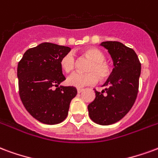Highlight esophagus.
Instances as JSON below:
<instances>
[{
  "instance_id": "1",
  "label": "esophagus",
  "mask_w": 158,
  "mask_h": 158,
  "mask_svg": "<svg viewBox=\"0 0 158 158\" xmlns=\"http://www.w3.org/2000/svg\"><path fill=\"white\" fill-rule=\"evenodd\" d=\"M82 91H83V89H82V88H77V93H81V92H82Z\"/></svg>"
}]
</instances>
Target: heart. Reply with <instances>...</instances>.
I'll return each mask as SVG.
<instances>
[{
  "label": "heart",
  "mask_w": 158,
  "mask_h": 158,
  "mask_svg": "<svg viewBox=\"0 0 158 158\" xmlns=\"http://www.w3.org/2000/svg\"><path fill=\"white\" fill-rule=\"evenodd\" d=\"M84 55L92 60L87 67L88 72H76L69 76L67 82L69 85L76 87H83L96 84L99 77L102 80L109 78L111 75L110 65L105 61V55L97 48H87ZM60 67L66 73L73 71L76 67V59L73 54L68 53L60 60Z\"/></svg>",
  "instance_id": "obj_1"
}]
</instances>
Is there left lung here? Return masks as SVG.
<instances>
[{"mask_svg": "<svg viewBox=\"0 0 158 158\" xmlns=\"http://www.w3.org/2000/svg\"><path fill=\"white\" fill-rule=\"evenodd\" d=\"M101 45L108 49L114 68L102 92L88 104L89 117L98 125L114 124L125 117L134 105L138 90L141 65L136 53L122 43L106 41Z\"/></svg>", "mask_w": 158, "mask_h": 158, "instance_id": "1", "label": "left lung"}]
</instances>
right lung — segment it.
<instances>
[{
    "label": "right lung",
    "mask_w": 158,
    "mask_h": 158,
    "mask_svg": "<svg viewBox=\"0 0 158 158\" xmlns=\"http://www.w3.org/2000/svg\"><path fill=\"white\" fill-rule=\"evenodd\" d=\"M69 47L42 43L27 49L18 62L19 96L33 118L47 125L62 122L68 114L74 87L59 86L65 80L60 60L70 52Z\"/></svg>",
    "instance_id": "obj_1"
}]
</instances>
